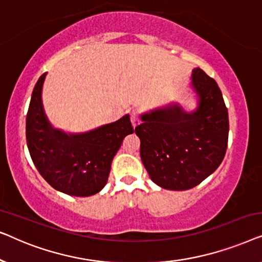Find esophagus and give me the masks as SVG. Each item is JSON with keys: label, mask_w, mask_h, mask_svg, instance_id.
Here are the masks:
<instances>
[{"label": "esophagus", "mask_w": 262, "mask_h": 262, "mask_svg": "<svg viewBox=\"0 0 262 262\" xmlns=\"http://www.w3.org/2000/svg\"><path fill=\"white\" fill-rule=\"evenodd\" d=\"M131 123H132V126H134V127H136L139 124V119H138V117H137V114H136V112L131 113Z\"/></svg>", "instance_id": "34e87169"}]
</instances>
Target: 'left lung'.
Listing matches in <instances>:
<instances>
[{
    "label": "left lung",
    "instance_id": "1",
    "mask_svg": "<svg viewBox=\"0 0 262 262\" xmlns=\"http://www.w3.org/2000/svg\"><path fill=\"white\" fill-rule=\"evenodd\" d=\"M191 88L196 107L180 103L141 114L135 128L141 139V159L160 187L185 191L195 187L220 167L228 146L229 117L216 81L194 68Z\"/></svg>",
    "mask_w": 262,
    "mask_h": 262
}]
</instances>
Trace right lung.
Listing matches in <instances>:
<instances>
[{
	"instance_id": "add662e5",
	"label": "right lung",
	"mask_w": 262,
	"mask_h": 262,
	"mask_svg": "<svg viewBox=\"0 0 262 262\" xmlns=\"http://www.w3.org/2000/svg\"><path fill=\"white\" fill-rule=\"evenodd\" d=\"M42 74L33 89L26 117V139L35 168L53 188L89 196L107 184L113 157L125 136L134 132L130 116L82 134L53 127L42 106Z\"/></svg>"
}]
</instances>
